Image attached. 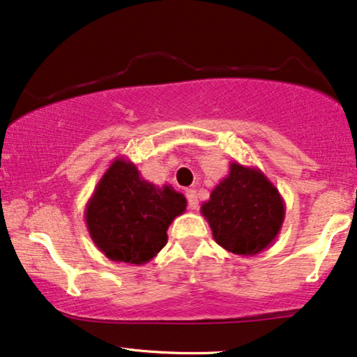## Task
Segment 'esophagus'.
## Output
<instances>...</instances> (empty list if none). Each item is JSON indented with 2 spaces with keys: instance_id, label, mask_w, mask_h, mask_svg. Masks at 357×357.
<instances>
[{
  "instance_id": "esophagus-1",
  "label": "esophagus",
  "mask_w": 357,
  "mask_h": 357,
  "mask_svg": "<svg viewBox=\"0 0 357 357\" xmlns=\"http://www.w3.org/2000/svg\"><path fill=\"white\" fill-rule=\"evenodd\" d=\"M186 197H188V206L191 211H197L199 207V201H197V194L194 189H188L186 191Z\"/></svg>"
}]
</instances>
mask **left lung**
<instances>
[{"label":"left lung","instance_id":"8db88e82","mask_svg":"<svg viewBox=\"0 0 357 357\" xmlns=\"http://www.w3.org/2000/svg\"><path fill=\"white\" fill-rule=\"evenodd\" d=\"M201 213L217 245L234 255L255 256L278 238L286 204L263 171L234 161L201 206Z\"/></svg>","mask_w":357,"mask_h":357}]
</instances>
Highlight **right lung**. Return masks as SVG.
<instances>
[{
  "mask_svg": "<svg viewBox=\"0 0 357 357\" xmlns=\"http://www.w3.org/2000/svg\"><path fill=\"white\" fill-rule=\"evenodd\" d=\"M186 207V197L173 186L145 181L129 158L117 156L86 202L84 220L106 258L140 266L160 253L171 222Z\"/></svg>",
  "mask_w": 357,
  "mask_h": 357,
  "instance_id": "1",
  "label": "right lung"
}]
</instances>
